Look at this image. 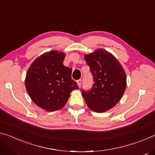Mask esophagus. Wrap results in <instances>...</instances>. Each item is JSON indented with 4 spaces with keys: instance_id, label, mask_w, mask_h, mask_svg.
I'll return each mask as SVG.
<instances>
[{
    "instance_id": "esophagus-1",
    "label": "esophagus",
    "mask_w": 155,
    "mask_h": 155,
    "mask_svg": "<svg viewBox=\"0 0 155 155\" xmlns=\"http://www.w3.org/2000/svg\"><path fill=\"white\" fill-rule=\"evenodd\" d=\"M81 83H82V80H81V79H78V80L77 81V84H78V87H81Z\"/></svg>"
}]
</instances>
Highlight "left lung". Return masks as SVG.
I'll list each match as a JSON object with an SVG mask.
<instances>
[{
    "mask_svg": "<svg viewBox=\"0 0 155 155\" xmlns=\"http://www.w3.org/2000/svg\"><path fill=\"white\" fill-rule=\"evenodd\" d=\"M85 59L90 66L94 83L90 90H82L85 103L97 113L114 107L121 99L127 87L124 69L115 57L103 49H98Z\"/></svg>",
    "mask_w": 155,
    "mask_h": 155,
    "instance_id": "left-lung-1",
    "label": "left lung"
}]
</instances>
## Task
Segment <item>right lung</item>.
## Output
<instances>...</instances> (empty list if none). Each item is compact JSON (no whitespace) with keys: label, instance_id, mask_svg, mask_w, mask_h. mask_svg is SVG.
<instances>
[{"label":"right lung","instance_id":"obj_1","mask_svg":"<svg viewBox=\"0 0 155 155\" xmlns=\"http://www.w3.org/2000/svg\"><path fill=\"white\" fill-rule=\"evenodd\" d=\"M64 58L63 52H46L33 62L26 75L25 86L30 98L46 111L63 108L70 92L78 89L72 79V68L64 65Z\"/></svg>","mask_w":155,"mask_h":155}]
</instances>
